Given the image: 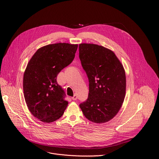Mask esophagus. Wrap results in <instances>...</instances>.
Masks as SVG:
<instances>
[{"mask_svg":"<svg viewBox=\"0 0 159 159\" xmlns=\"http://www.w3.org/2000/svg\"><path fill=\"white\" fill-rule=\"evenodd\" d=\"M77 99V95L75 94V95H74V96L72 97V100L73 101H76V100Z\"/></svg>","mask_w":159,"mask_h":159,"instance_id":"obj_1","label":"esophagus"}]
</instances>
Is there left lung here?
<instances>
[{
    "label": "left lung",
    "mask_w": 159,
    "mask_h": 159,
    "mask_svg": "<svg viewBox=\"0 0 159 159\" xmlns=\"http://www.w3.org/2000/svg\"><path fill=\"white\" fill-rule=\"evenodd\" d=\"M79 58L89 79L88 98L79 106L89 120L107 122L118 113L126 95L123 65L110 49L95 44H79Z\"/></svg>",
    "instance_id": "1"
}]
</instances>
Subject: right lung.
<instances>
[{
  "mask_svg": "<svg viewBox=\"0 0 159 159\" xmlns=\"http://www.w3.org/2000/svg\"><path fill=\"white\" fill-rule=\"evenodd\" d=\"M78 44L56 43L40 48L30 60L23 77L25 101L31 113L50 123L61 117L68 102L57 77L73 61Z\"/></svg>",
  "mask_w": 159,
  "mask_h": 159,
  "instance_id": "add662e5",
  "label": "right lung"
}]
</instances>
